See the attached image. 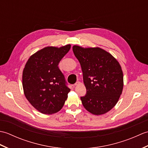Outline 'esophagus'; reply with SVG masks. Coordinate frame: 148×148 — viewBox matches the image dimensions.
<instances>
[{
	"label": "esophagus",
	"mask_w": 148,
	"mask_h": 148,
	"mask_svg": "<svg viewBox=\"0 0 148 148\" xmlns=\"http://www.w3.org/2000/svg\"><path fill=\"white\" fill-rule=\"evenodd\" d=\"M80 83H81L79 82V81H77V82L74 84V85H75V86H77V85H78V84H79Z\"/></svg>",
	"instance_id": "1"
}]
</instances>
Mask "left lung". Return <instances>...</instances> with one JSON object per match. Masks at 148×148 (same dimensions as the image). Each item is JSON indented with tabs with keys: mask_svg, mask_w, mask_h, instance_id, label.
Here are the masks:
<instances>
[{
	"mask_svg": "<svg viewBox=\"0 0 148 148\" xmlns=\"http://www.w3.org/2000/svg\"><path fill=\"white\" fill-rule=\"evenodd\" d=\"M72 50L81 64L86 89V95L81 97L84 108L95 115L108 112L122 93L123 75L120 65L101 48L74 46Z\"/></svg>",
	"mask_w": 148,
	"mask_h": 148,
	"instance_id": "obj_1",
	"label": "left lung"
}]
</instances>
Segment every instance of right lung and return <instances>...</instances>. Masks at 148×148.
<instances>
[{
	"instance_id": "1",
	"label": "right lung",
	"mask_w": 148,
	"mask_h": 148,
	"mask_svg": "<svg viewBox=\"0 0 148 148\" xmlns=\"http://www.w3.org/2000/svg\"><path fill=\"white\" fill-rule=\"evenodd\" d=\"M70 49V45L60 48L46 47L31 56L23 69L25 95L43 114L59 111L67 99L71 89L58 65Z\"/></svg>"
}]
</instances>
